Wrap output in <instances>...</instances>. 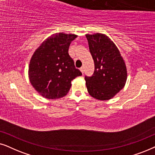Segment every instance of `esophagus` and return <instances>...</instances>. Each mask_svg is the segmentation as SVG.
Masks as SVG:
<instances>
[{"label": "esophagus", "instance_id": "1", "mask_svg": "<svg viewBox=\"0 0 155 155\" xmlns=\"http://www.w3.org/2000/svg\"><path fill=\"white\" fill-rule=\"evenodd\" d=\"M80 71H81L82 74H84V67H81V68H80Z\"/></svg>", "mask_w": 155, "mask_h": 155}]
</instances>
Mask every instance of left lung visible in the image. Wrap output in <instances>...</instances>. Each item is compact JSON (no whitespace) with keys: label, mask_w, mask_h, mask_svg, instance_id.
I'll use <instances>...</instances> for the list:
<instances>
[{"label":"left lung","mask_w":155,"mask_h":155,"mask_svg":"<svg viewBox=\"0 0 155 155\" xmlns=\"http://www.w3.org/2000/svg\"><path fill=\"white\" fill-rule=\"evenodd\" d=\"M86 37L95 64L94 75L85 77L86 88L93 98L108 101L125 86L126 65L118 48L106 35L96 33Z\"/></svg>","instance_id":"left-lung-1"}]
</instances>
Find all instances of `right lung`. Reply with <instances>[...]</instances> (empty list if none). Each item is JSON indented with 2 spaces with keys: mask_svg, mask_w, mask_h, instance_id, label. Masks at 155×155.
<instances>
[{
  "mask_svg": "<svg viewBox=\"0 0 155 155\" xmlns=\"http://www.w3.org/2000/svg\"><path fill=\"white\" fill-rule=\"evenodd\" d=\"M77 35L55 33L43 41L30 61L28 77L39 94L48 99L65 96L71 81L82 75L69 54L71 42Z\"/></svg>",
  "mask_w": 155,
  "mask_h": 155,
  "instance_id": "1",
  "label": "right lung"
}]
</instances>
